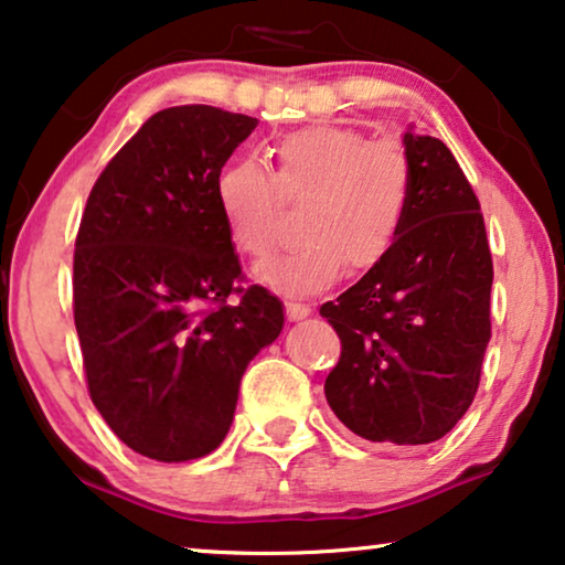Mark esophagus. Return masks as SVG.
Wrapping results in <instances>:
<instances>
[{
	"label": "esophagus",
	"mask_w": 565,
	"mask_h": 565,
	"mask_svg": "<svg viewBox=\"0 0 565 565\" xmlns=\"http://www.w3.org/2000/svg\"><path fill=\"white\" fill-rule=\"evenodd\" d=\"M285 311H288L290 321H300L306 319V316H311V306L298 303V300H288V303H285Z\"/></svg>",
	"instance_id": "esophagus-1"
}]
</instances>
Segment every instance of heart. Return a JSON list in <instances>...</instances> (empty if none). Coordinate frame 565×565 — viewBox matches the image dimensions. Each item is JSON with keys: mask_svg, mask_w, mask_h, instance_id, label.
I'll list each match as a JSON object with an SVG mask.
<instances>
[{"mask_svg": "<svg viewBox=\"0 0 565 565\" xmlns=\"http://www.w3.org/2000/svg\"><path fill=\"white\" fill-rule=\"evenodd\" d=\"M277 169L259 159L228 161L215 200L228 238L246 257H265L280 236L285 207H302L303 244L254 269V280L285 296L327 288L347 269L381 265L412 207L414 169L391 138L367 141L360 130L308 126L275 146Z\"/></svg>", "mask_w": 565, "mask_h": 565, "instance_id": "b5f03b06", "label": "heart"}]
</instances>
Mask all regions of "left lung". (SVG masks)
I'll return each instance as SVG.
<instances>
[{
  "label": "left lung",
  "instance_id": "1",
  "mask_svg": "<svg viewBox=\"0 0 565 565\" xmlns=\"http://www.w3.org/2000/svg\"><path fill=\"white\" fill-rule=\"evenodd\" d=\"M414 192L381 265L321 316L342 339L323 393L370 443L429 445L462 419L491 339L493 265L481 205L452 151L404 134Z\"/></svg>",
  "mask_w": 565,
  "mask_h": 565
}]
</instances>
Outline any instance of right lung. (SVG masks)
I'll list each match as a JSON object with an SVG mask.
<instances>
[{
	"label": "right lung",
	"instance_id": "1",
	"mask_svg": "<svg viewBox=\"0 0 565 565\" xmlns=\"http://www.w3.org/2000/svg\"><path fill=\"white\" fill-rule=\"evenodd\" d=\"M254 128L257 118L211 105L167 107L115 153L84 207L74 323L89 396L151 460L213 452L246 365L282 331L280 300L236 288L242 265L215 200ZM234 291L243 298L228 305Z\"/></svg>",
	"mask_w": 565,
	"mask_h": 565
}]
</instances>
